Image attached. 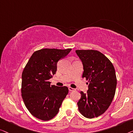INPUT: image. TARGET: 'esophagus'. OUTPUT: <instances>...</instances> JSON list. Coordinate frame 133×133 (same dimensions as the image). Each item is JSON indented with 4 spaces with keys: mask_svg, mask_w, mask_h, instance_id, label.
Masks as SVG:
<instances>
[{
    "mask_svg": "<svg viewBox=\"0 0 133 133\" xmlns=\"http://www.w3.org/2000/svg\"><path fill=\"white\" fill-rule=\"evenodd\" d=\"M75 89H74V88H72V87H69V91H74V90H75Z\"/></svg>",
    "mask_w": 133,
    "mask_h": 133,
    "instance_id": "1",
    "label": "esophagus"
}]
</instances>
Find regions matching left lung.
Returning <instances> with one entry per match:
<instances>
[{
  "label": "left lung",
  "instance_id": "left-lung-1",
  "mask_svg": "<svg viewBox=\"0 0 133 133\" xmlns=\"http://www.w3.org/2000/svg\"><path fill=\"white\" fill-rule=\"evenodd\" d=\"M83 65V78L89 80L87 93L81 91L78 110L87 118L97 117L108 109L113 99L117 85L115 69L101 52L95 50H76Z\"/></svg>",
  "mask_w": 133,
  "mask_h": 133
}]
</instances>
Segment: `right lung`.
<instances>
[{
    "mask_svg": "<svg viewBox=\"0 0 133 133\" xmlns=\"http://www.w3.org/2000/svg\"><path fill=\"white\" fill-rule=\"evenodd\" d=\"M72 49H42L34 52L22 75V96L32 115L42 121L54 118L68 94L66 86L50 85L49 79L55 74L57 63Z\"/></svg>",
    "mask_w": 133,
    "mask_h": 133,
    "instance_id": "right-lung-1",
    "label": "right lung"
}]
</instances>
